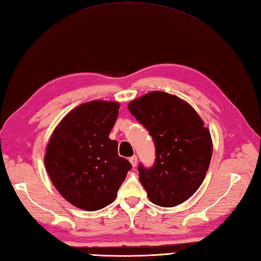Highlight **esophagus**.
I'll list each match as a JSON object with an SVG mask.
<instances>
[{
  "instance_id": "obj_1",
  "label": "esophagus",
  "mask_w": 261,
  "mask_h": 261,
  "mask_svg": "<svg viewBox=\"0 0 261 261\" xmlns=\"http://www.w3.org/2000/svg\"><path fill=\"white\" fill-rule=\"evenodd\" d=\"M129 162L133 167H135L137 165V156H132V158H129Z\"/></svg>"
}]
</instances>
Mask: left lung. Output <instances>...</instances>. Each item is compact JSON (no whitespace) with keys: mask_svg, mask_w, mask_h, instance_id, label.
I'll use <instances>...</instances> for the list:
<instances>
[{"mask_svg":"<svg viewBox=\"0 0 261 261\" xmlns=\"http://www.w3.org/2000/svg\"><path fill=\"white\" fill-rule=\"evenodd\" d=\"M128 111L148 130L155 163L138 166L150 202L172 207L183 203L203 182L212 156V141L192 106L164 91H152L128 103Z\"/></svg>","mask_w":261,"mask_h":261,"instance_id":"left-lung-1","label":"left lung"}]
</instances>
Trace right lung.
Listing matches in <instances>:
<instances>
[{"label": "right lung", "mask_w": 261, "mask_h": 261, "mask_svg": "<svg viewBox=\"0 0 261 261\" xmlns=\"http://www.w3.org/2000/svg\"><path fill=\"white\" fill-rule=\"evenodd\" d=\"M119 103L92 100L65 116L52 133L44 165L63 199L86 211L111 204L132 169L109 138Z\"/></svg>", "instance_id": "add662e5"}]
</instances>
